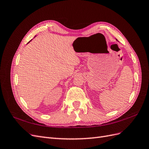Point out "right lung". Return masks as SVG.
<instances>
[{"instance_id":"right-lung-1","label":"right lung","mask_w":149,"mask_h":149,"mask_svg":"<svg viewBox=\"0 0 149 149\" xmlns=\"http://www.w3.org/2000/svg\"><path fill=\"white\" fill-rule=\"evenodd\" d=\"M31 40H30V41H31Z\"/></svg>"}]
</instances>
